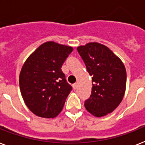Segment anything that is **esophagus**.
I'll use <instances>...</instances> for the list:
<instances>
[{
	"instance_id": "obj_1",
	"label": "esophagus",
	"mask_w": 145,
	"mask_h": 145,
	"mask_svg": "<svg viewBox=\"0 0 145 145\" xmlns=\"http://www.w3.org/2000/svg\"><path fill=\"white\" fill-rule=\"evenodd\" d=\"M77 86H78V84L77 83H74V84L73 85V88H74V89H77Z\"/></svg>"
}]
</instances>
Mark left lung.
Instances as JSON below:
<instances>
[{"instance_id":"8db88e82","label":"left lung","mask_w":145,"mask_h":145,"mask_svg":"<svg viewBox=\"0 0 145 145\" xmlns=\"http://www.w3.org/2000/svg\"><path fill=\"white\" fill-rule=\"evenodd\" d=\"M76 49L92 77L91 95L85 101L86 109L98 118L111 113L125 94L127 73L123 62L108 47L98 42H89Z\"/></svg>"}]
</instances>
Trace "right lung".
<instances>
[{"instance_id":"right-lung-1","label":"right lung","mask_w":145,"mask_h":145,"mask_svg":"<svg viewBox=\"0 0 145 145\" xmlns=\"http://www.w3.org/2000/svg\"><path fill=\"white\" fill-rule=\"evenodd\" d=\"M72 50L71 46L46 42L24 63L19 75L21 94L28 109L39 117L52 118L62 110L71 86L61 68Z\"/></svg>"}]
</instances>
